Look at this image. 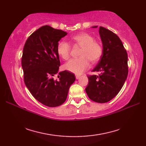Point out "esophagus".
Instances as JSON below:
<instances>
[{
    "label": "esophagus",
    "instance_id": "obj_1",
    "mask_svg": "<svg viewBox=\"0 0 146 146\" xmlns=\"http://www.w3.org/2000/svg\"><path fill=\"white\" fill-rule=\"evenodd\" d=\"M80 78V75H76V78L77 80H78Z\"/></svg>",
    "mask_w": 146,
    "mask_h": 146
}]
</instances>
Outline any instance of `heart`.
<instances>
[{"instance_id": "b5f03b06", "label": "heart", "mask_w": 146, "mask_h": 146, "mask_svg": "<svg viewBox=\"0 0 146 146\" xmlns=\"http://www.w3.org/2000/svg\"><path fill=\"white\" fill-rule=\"evenodd\" d=\"M74 44L82 47L80 52L79 58L72 59L64 64L65 70L71 71L76 75H80L90 67V61L95 63L100 60L103 48L99 42L95 41L92 35L86 33H82L73 36L71 38ZM71 46L65 41H61L58 43L57 52L64 60H67L70 56Z\"/></svg>"}]
</instances>
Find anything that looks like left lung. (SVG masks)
Wrapping results in <instances>:
<instances>
[{
  "instance_id": "1",
  "label": "left lung",
  "mask_w": 146,
  "mask_h": 146,
  "mask_svg": "<svg viewBox=\"0 0 146 146\" xmlns=\"http://www.w3.org/2000/svg\"><path fill=\"white\" fill-rule=\"evenodd\" d=\"M97 28V26H93ZM103 53L92 71L99 75L88 76L85 88L90 99L97 103H106L119 94L128 75V56L122 41L112 31L99 28Z\"/></svg>"
}]
</instances>
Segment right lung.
I'll return each instance as SVG.
<instances>
[{
  "label": "right lung",
  "mask_w": 146,
  "mask_h": 146,
  "mask_svg": "<svg viewBox=\"0 0 146 146\" xmlns=\"http://www.w3.org/2000/svg\"><path fill=\"white\" fill-rule=\"evenodd\" d=\"M66 35L62 30L44 26L27 38L24 46L21 63L24 83L33 97L47 107L63 104L75 81L73 73L66 70L59 72L57 45ZM57 73L58 80H54L53 76Z\"/></svg>",
  "instance_id": "1"
}]
</instances>
